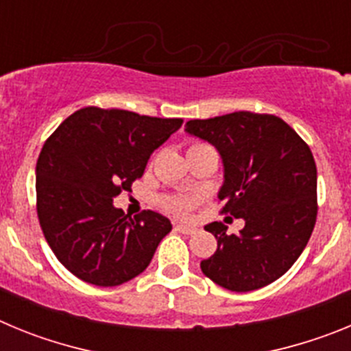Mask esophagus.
<instances>
[{
  "label": "esophagus",
  "instance_id": "esophagus-1",
  "mask_svg": "<svg viewBox=\"0 0 351 351\" xmlns=\"http://www.w3.org/2000/svg\"><path fill=\"white\" fill-rule=\"evenodd\" d=\"M176 230L181 232V234H186V235H191L197 232V228L191 225H176Z\"/></svg>",
  "mask_w": 351,
  "mask_h": 351
}]
</instances>
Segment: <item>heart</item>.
Listing matches in <instances>:
<instances>
[{
  "label": "heart",
  "instance_id": "1",
  "mask_svg": "<svg viewBox=\"0 0 351 351\" xmlns=\"http://www.w3.org/2000/svg\"><path fill=\"white\" fill-rule=\"evenodd\" d=\"M198 204H200V195L197 193L169 195V197L163 198V207L169 213L178 214V216H188Z\"/></svg>",
  "mask_w": 351,
  "mask_h": 351
}]
</instances>
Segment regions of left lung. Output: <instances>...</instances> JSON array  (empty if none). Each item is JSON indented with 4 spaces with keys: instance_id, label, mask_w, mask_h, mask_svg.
Returning a JSON list of instances; mask_svg holds the SVG:
<instances>
[{
    "instance_id": "1",
    "label": "left lung",
    "mask_w": 351,
    "mask_h": 351,
    "mask_svg": "<svg viewBox=\"0 0 351 351\" xmlns=\"http://www.w3.org/2000/svg\"><path fill=\"white\" fill-rule=\"evenodd\" d=\"M186 132L221 154L219 213L246 221L237 235L226 234L218 221L206 226L218 239V250L200 262V269L232 291L271 285L295 263L315 228L318 202L311 149L281 117L247 110L191 119Z\"/></svg>"
}]
</instances>
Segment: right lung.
Here are the masks:
<instances>
[{"label": "right lung", "mask_w": 351, "mask_h": 351, "mask_svg": "<svg viewBox=\"0 0 351 351\" xmlns=\"http://www.w3.org/2000/svg\"><path fill=\"white\" fill-rule=\"evenodd\" d=\"M179 117L84 107L45 141L36 161V214L54 255L86 283L117 287L145 271L170 230L154 210L130 218L114 198L132 191Z\"/></svg>", "instance_id": "add662e5"}]
</instances>
